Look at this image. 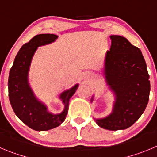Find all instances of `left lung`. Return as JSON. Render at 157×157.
<instances>
[{
  "label": "left lung",
  "mask_w": 157,
  "mask_h": 157,
  "mask_svg": "<svg viewBox=\"0 0 157 157\" xmlns=\"http://www.w3.org/2000/svg\"><path fill=\"white\" fill-rule=\"evenodd\" d=\"M110 39L112 44L105 54L103 74L115 101L109 115L94 120L104 129L117 131L133 125L143 113L149 101L150 81L140 49L124 36L112 35ZM93 98L94 95L91 102Z\"/></svg>",
  "instance_id": "8db88e82"
}]
</instances>
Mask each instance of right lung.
<instances>
[{
  "mask_svg": "<svg viewBox=\"0 0 157 157\" xmlns=\"http://www.w3.org/2000/svg\"><path fill=\"white\" fill-rule=\"evenodd\" d=\"M57 35L39 34L22 46L15 56L8 77V96L15 115L24 124L38 131H48L59 127L66 119L69 101L76 92L78 84L60 94L59 98L64 104L63 112L50 113L47 105L35 96L29 84L31 62L38 47L56 41Z\"/></svg>",
  "mask_w": 157,
  "mask_h": 157,
  "instance_id": "add662e5",
  "label": "right lung"
}]
</instances>
